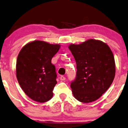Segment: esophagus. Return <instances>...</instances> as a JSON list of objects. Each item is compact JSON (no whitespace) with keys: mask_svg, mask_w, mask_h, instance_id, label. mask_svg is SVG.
Masks as SVG:
<instances>
[{"mask_svg":"<svg viewBox=\"0 0 128 128\" xmlns=\"http://www.w3.org/2000/svg\"><path fill=\"white\" fill-rule=\"evenodd\" d=\"M65 77H64V76H62L61 77H60V80H61V81H64V80H65Z\"/></svg>","mask_w":128,"mask_h":128,"instance_id":"1","label":"esophagus"}]
</instances>
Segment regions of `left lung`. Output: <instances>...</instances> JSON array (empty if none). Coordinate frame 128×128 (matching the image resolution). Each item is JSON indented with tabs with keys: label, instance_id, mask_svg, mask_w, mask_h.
<instances>
[{
	"label": "left lung",
	"instance_id": "left-lung-1",
	"mask_svg": "<svg viewBox=\"0 0 128 128\" xmlns=\"http://www.w3.org/2000/svg\"><path fill=\"white\" fill-rule=\"evenodd\" d=\"M76 63V77L71 83L76 99L89 103L108 90L115 76V62L107 44L90 39L68 47Z\"/></svg>",
	"mask_w": 128,
	"mask_h": 128
}]
</instances>
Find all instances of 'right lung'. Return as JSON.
Here are the masks:
<instances>
[{
	"label": "right lung",
	"instance_id": "add662e5",
	"mask_svg": "<svg viewBox=\"0 0 128 128\" xmlns=\"http://www.w3.org/2000/svg\"><path fill=\"white\" fill-rule=\"evenodd\" d=\"M60 47L59 44L34 40L25 45L18 55L17 80L24 93L36 102H46L53 97L57 82L51 60Z\"/></svg>",
	"mask_w": 128,
	"mask_h": 128
}]
</instances>
